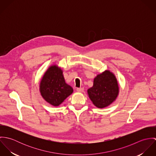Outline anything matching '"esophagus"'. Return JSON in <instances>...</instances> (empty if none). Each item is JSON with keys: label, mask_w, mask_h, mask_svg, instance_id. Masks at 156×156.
Returning a JSON list of instances; mask_svg holds the SVG:
<instances>
[{"label": "esophagus", "mask_w": 156, "mask_h": 156, "mask_svg": "<svg viewBox=\"0 0 156 156\" xmlns=\"http://www.w3.org/2000/svg\"><path fill=\"white\" fill-rule=\"evenodd\" d=\"M77 92H82L83 90V88H77Z\"/></svg>", "instance_id": "1"}]
</instances>
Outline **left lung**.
Instances as JSON below:
<instances>
[{
  "label": "left lung",
  "instance_id": "1",
  "mask_svg": "<svg viewBox=\"0 0 156 156\" xmlns=\"http://www.w3.org/2000/svg\"><path fill=\"white\" fill-rule=\"evenodd\" d=\"M119 92L117 79L113 73L106 69L97 74L93 86L87 90L90 100L95 106L103 109L116 100Z\"/></svg>",
  "mask_w": 156,
  "mask_h": 156
}]
</instances>
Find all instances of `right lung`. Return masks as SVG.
I'll return each mask as SVG.
<instances>
[{"label": "right lung", "instance_id": "add662e5", "mask_svg": "<svg viewBox=\"0 0 156 156\" xmlns=\"http://www.w3.org/2000/svg\"><path fill=\"white\" fill-rule=\"evenodd\" d=\"M39 90L45 101L58 106L73 92V88L66 82L63 70L57 64L50 66L43 76Z\"/></svg>", "mask_w": 156, "mask_h": 156}]
</instances>
